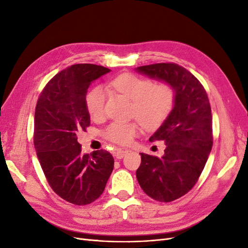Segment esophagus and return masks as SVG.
Returning a JSON list of instances; mask_svg holds the SVG:
<instances>
[{"mask_svg":"<svg viewBox=\"0 0 248 248\" xmlns=\"http://www.w3.org/2000/svg\"><path fill=\"white\" fill-rule=\"evenodd\" d=\"M128 152V150L124 149V148H118L116 149V152H115V156L117 157L118 159H121L123 157L126 155V153Z\"/></svg>","mask_w":248,"mask_h":248,"instance_id":"esophagus-1","label":"esophagus"}]
</instances>
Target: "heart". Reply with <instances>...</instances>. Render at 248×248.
Instances as JSON below:
<instances>
[{"mask_svg": "<svg viewBox=\"0 0 248 248\" xmlns=\"http://www.w3.org/2000/svg\"><path fill=\"white\" fill-rule=\"evenodd\" d=\"M110 86L132 101V115L146 128H156L170 116L175 104V91L169 84H154V81L125 73L112 79ZM107 100V90L97 86L86 97V106L90 116L97 120L103 116ZM136 123H111L104 130L107 140L120 145H127L138 136Z\"/></svg>", "mask_w": 248, "mask_h": 248, "instance_id": "1", "label": "heart"}]
</instances>
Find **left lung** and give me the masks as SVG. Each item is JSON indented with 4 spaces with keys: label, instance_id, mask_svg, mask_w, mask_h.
<instances>
[{
    "label": "left lung",
    "instance_id": "1",
    "mask_svg": "<svg viewBox=\"0 0 248 248\" xmlns=\"http://www.w3.org/2000/svg\"><path fill=\"white\" fill-rule=\"evenodd\" d=\"M139 73L169 84L175 91V104L150 141L164 140L161 157L140 153L137 170L144 192L158 202L183 197L197 183L213 145L212 114L207 93L198 78L174 63H158L136 68Z\"/></svg>",
    "mask_w": 248,
    "mask_h": 248
}]
</instances>
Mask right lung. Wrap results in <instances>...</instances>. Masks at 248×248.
Listing matches in <instances>:
<instances>
[{
  "instance_id": "right-lung-1",
  "label": "right lung",
  "mask_w": 248,
  "mask_h": 248,
  "mask_svg": "<svg viewBox=\"0 0 248 248\" xmlns=\"http://www.w3.org/2000/svg\"><path fill=\"white\" fill-rule=\"evenodd\" d=\"M109 71L94 64L72 65L48 81L37 101V157L52 190L78 206L98 199L114 170V158L106 150L82 155L77 136L91 123L86 106L90 85Z\"/></svg>"
}]
</instances>
